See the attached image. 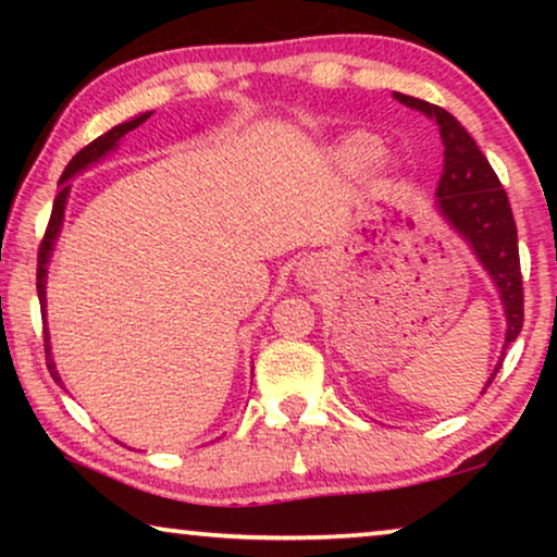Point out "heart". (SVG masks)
Returning a JSON list of instances; mask_svg holds the SVG:
<instances>
[{"instance_id": "heart-1", "label": "heart", "mask_w": 557, "mask_h": 557, "mask_svg": "<svg viewBox=\"0 0 557 557\" xmlns=\"http://www.w3.org/2000/svg\"><path fill=\"white\" fill-rule=\"evenodd\" d=\"M383 154V141L375 134L349 132L330 147V162L345 174H362Z\"/></svg>"}]
</instances>
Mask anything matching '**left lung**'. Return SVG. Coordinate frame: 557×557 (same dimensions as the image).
<instances>
[{"label": "left lung", "mask_w": 557, "mask_h": 557, "mask_svg": "<svg viewBox=\"0 0 557 557\" xmlns=\"http://www.w3.org/2000/svg\"><path fill=\"white\" fill-rule=\"evenodd\" d=\"M393 98L408 109L425 113L438 124L441 141H444V172H441L433 205H436L438 215L474 250L476 261L490 273L502 307H505V347H502V357L492 377L486 380V391L502 368L507 347L517 339L524 322L520 248H517L512 208H509L507 193L502 189L499 177L486 162L482 149L451 113L406 94H393Z\"/></svg>", "instance_id": "1"}]
</instances>
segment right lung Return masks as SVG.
Returning a JSON list of instances; mask_svg holds the SVG:
<instances>
[{"label":"right lung","mask_w":557,"mask_h":557,"mask_svg":"<svg viewBox=\"0 0 557 557\" xmlns=\"http://www.w3.org/2000/svg\"><path fill=\"white\" fill-rule=\"evenodd\" d=\"M151 116V111L139 113V116L124 121V124L113 126L111 132H106L103 136H98L96 141H90L88 147H83L78 154H75L71 162H67L63 177H60V189L55 202H52V215L48 223V231H45V238L40 243V253H37V296H40V309H42V319H45V307H48V299H45V284H48V263L52 258V250H55V240L60 235V227H63V218H65V205H67V195H71V180L75 174L86 172L90 164L101 162V159L119 147V141L124 139L128 132H134L136 126H141L144 121ZM45 357H48V370L55 383H60V375L55 370V362H52V352H50V332L45 326ZM63 385V383H60Z\"/></svg>","instance_id":"add662e5"}]
</instances>
